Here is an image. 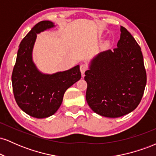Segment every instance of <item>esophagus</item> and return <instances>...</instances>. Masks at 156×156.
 Masks as SVG:
<instances>
[{"label":"esophagus","instance_id":"1","mask_svg":"<svg viewBox=\"0 0 156 156\" xmlns=\"http://www.w3.org/2000/svg\"><path fill=\"white\" fill-rule=\"evenodd\" d=\"M88 69V67H87V64H81L80 65V73H81L82 76H83L84 73H85L86 71Z\"/></svg>","mask_w":156,"mask_h":156}]
</instances>
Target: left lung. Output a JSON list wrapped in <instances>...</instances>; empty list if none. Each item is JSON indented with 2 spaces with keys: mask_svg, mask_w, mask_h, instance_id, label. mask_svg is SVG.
<instances>
[{
  "mask_svg": "<svg viewBox=\"0 0 156 156\" xmlns=\"http://www.w3.org/2000/svg\"><path fill=\"white\" fill-rule=\"evenodd\" d=\"M117 48L103 51L85 72L86 99L93 112L105 117L128 114L141 102L147 74L140 46L124 27Z\"/></svg>",
  "mask_w": 156,
  "mask_h": 156,
  "instance_id": "left-lung-1",
  "label": "left lung"
}]
</instances>
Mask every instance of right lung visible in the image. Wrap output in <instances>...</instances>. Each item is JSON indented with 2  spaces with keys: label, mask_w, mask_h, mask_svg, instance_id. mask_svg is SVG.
Instances as JSON below:
<instances>
[{
  "label": "right lung",
  "mask_w": 156,
  "mask_h": 156,
  "mask_svg": "<svg viewBox=\"0 0 156 156\" xmlns=\"http://www.w3.org/2000/svg\"><path fill=\"white\" fill-rule=\"evenodd\" d=\"M54 26L51 21H41L27 34L20 44L12 75L17 105L27 114L38 119L54 114L62 105L66 90L81 77L79 65L48 75L39 72L33 62L32 51L37 34Z\"/></svg>",
  "instance_id": "add662e5"
}]
</instances>
